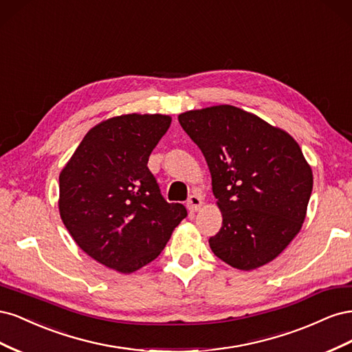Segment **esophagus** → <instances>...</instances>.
Instances as JSON below:
<instances>
[{"mask_svg":"<svg viewBox=\"0 0 352 352\" xmlns=\"http://www.w3.org/2000/svg\"><path fill=\"white\" fill-rule=\"evenodd\" d=\"M202 204H204V202H202V198L198 194H194L189 197V199L186 202V207L190 212H194V211H198L202 207Z\"/></svg>","mask_w":352,"mask_h":352,"instance_id":"1","label":"esophagus"}]
</instances>
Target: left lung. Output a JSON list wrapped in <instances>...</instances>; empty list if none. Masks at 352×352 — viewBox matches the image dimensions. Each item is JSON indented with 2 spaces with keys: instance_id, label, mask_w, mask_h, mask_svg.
I'll list each match as a JSON object with an SVG mask.
<instances>
[{
  "instance_id": "left-lung-1",
  "label": "left lung",
  "mask_w": 352,
  "mask_h": 352,
  "mask_svg": "<svg viewBox=\"0 0 352 352\" xmlns=\"http://www.w3.org/2000/svg\"><path fill=\"white\" fill-rule=\"evenodd\" d=\"M179 123L206 157L223 225L208 239L239 270L273 261L301 230L313 190L310 164L294 138L233 105L190 110Z\"/></svg>"
}]
</instances>
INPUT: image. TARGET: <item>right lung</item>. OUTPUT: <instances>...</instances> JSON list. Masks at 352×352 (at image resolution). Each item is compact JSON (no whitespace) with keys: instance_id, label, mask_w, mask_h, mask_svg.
<instances>
[{"instance_id":"1","label":"right lung","mask_w":352,"mask_h":352,"mask_svg":"<svg viewBox=\"0 0 352 352\" xmlns=\"http://www.w3.org/2000/svg\"><path fill=\"white\" fill-rule=\"evenodd\" d=\"M166 114H122L94 126L60 173V217L79 248L120 273L155 260L186 217L148 168Z\"/></svg>"}]
</instances>
